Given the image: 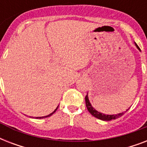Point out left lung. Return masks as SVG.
<instances>
[{
    "label": "left lung",
    "mask_w": 147,
    "mask_h": 147,
    "mask_svg": "<svg viewBox=\"0 0 147 147\" xmlns=\"http://www.w3.org/2000/svg\"><path fill=\"white\" fill-rule=\"evenodd\" d=\"M136 47L140 51V49L139 48V47L137 46L136 43ZM85 104H86V107H87V109L88 111L90 112V114H92V116L95 117H97L98 119H100V120H102V121H111V120H115L117 119V117H119L122 116L125 112H123V113H120V114H115V115H108V114H102V113H100V112H98V111L94 109V107H92V105H91V103L89 101V99H88V94L87 95L85 96Z\"/></svg>",
    "instance_id": "8db88e82"
}]
</instances>
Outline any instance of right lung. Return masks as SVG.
Here are the masks:
<instances>
[{"label":"right lung","mask_w":147,"mask_h":147,"mask_svg":"<svg viewBox=\"0 0 147 147\" xmlns=\"http://www.w3.org/2000/svg\"><path fill=\"white\" fill-rule=\"evenodd\" d=\"M58 107H59V106H58ZM58 107H56V108H55V111H54L53 112V113H51V114H49V115H47V116H44V117H36V119H38V118H39V119H41V118H45V117H48L51 116V115H53V114H54V113H55V111H56V110L58 109Z\"/></svg>","instance_id":"add662e5"}]
</instances>
